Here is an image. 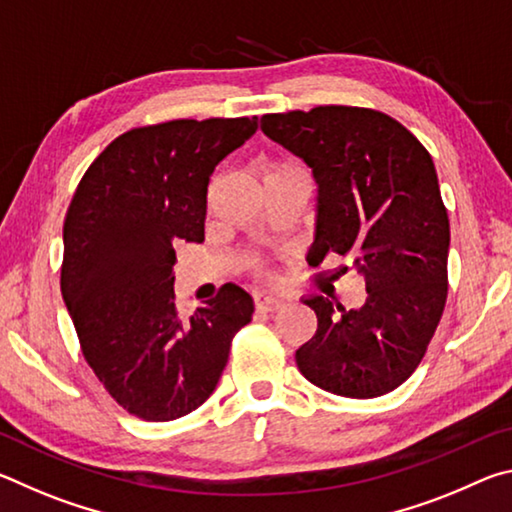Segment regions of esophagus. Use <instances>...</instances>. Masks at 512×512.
Returning a JSON list of instances; mask_svg holds the SVG:
<instances>
[{
  "mask_svg": "<svg viewBox=\"0 0 512 512\" xmlns=\"http://www.w3.org/2000/svg\"><path fill=\"white\" fill-rule=\"evenodd\" d=\"M284 305H287V300H284L282 296H277V293L262 291V293H257V296H255V307L259 311H268V314H271V311L282 309Z\"/></svg>",
  "mask_w": 512,
  "mask_h": 512,
  "instance_id": "1",
  "label": "esophagus"
}]
</instances>
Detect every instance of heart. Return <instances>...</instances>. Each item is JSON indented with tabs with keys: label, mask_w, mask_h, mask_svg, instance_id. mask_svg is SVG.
Wrapping results in <instances>:
<instances>
[{
	"label": "heart",
	"mask_w": 512,
	"mask_h": 512,
	"mask_svg": "<svg viewBox=\"0 0 512 512\" xmlns=\"http://www.w3.org/2000/svg\"><path fill=\"white\" fill-rule=\"evenodd\" d=\"M300 167L296 162H271L268 164V169H266V173H275V171H298ZM255 268H259V264H255Z\"/></svg>",
	"instance_id": "heart-1"
}]
</instances>
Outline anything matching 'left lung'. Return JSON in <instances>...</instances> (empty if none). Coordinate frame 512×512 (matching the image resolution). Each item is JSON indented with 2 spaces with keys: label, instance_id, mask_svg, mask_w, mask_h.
Returning a JSON list of instances; mask_svg holds the SVG:
<instances>
[{
  "label": "left lung",
  "instance_id": "left-lung-1",
  "mask_svg": "<svg viewBox=\"0 0 512 512\" xmlns=\"http://www.w3.org/2000/svg\"><path fill=\"white\" fill-rule=\"evenodd\" d=\"M262 131L314 171L316 253L348 257L366 280L361 309L305 300L318 329L296 352L300 372L354 400L395 391L420 366L447 300L449 216L429 151L372 108L275 112Z\"/></svg>",
  "mask_w": 512,
  "mask_h": 512
}]
</instances>
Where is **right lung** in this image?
Instances as JSON below:
<instances>
[{"instance_id": "1", "label": "right lung", "mask_w": 512, "mask_h": 512, "mask_svg": "<svg viewBox=\"0 0 512 512\" xmlns=\"http://www.w3.org/2000/svg\"><path fill=\"white\" fill-rule=\"evenodd\" d=\"M255 131L257 117L131 128L90 164L67 207L60 291L85 361L135 418L169 422L198 409L253 318L237 284L180 316L173 246L203 241L214 167Z\"/></svg>"}]
</instances>
